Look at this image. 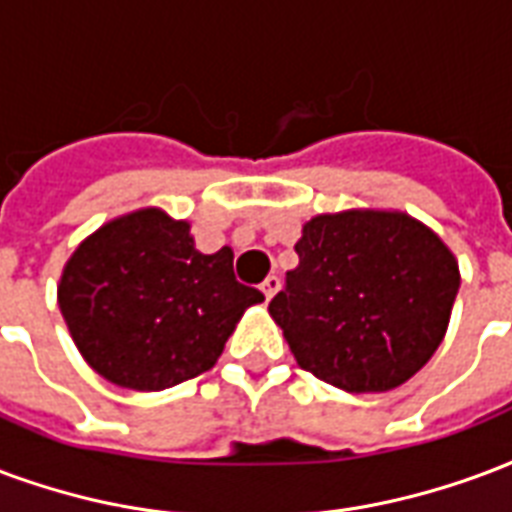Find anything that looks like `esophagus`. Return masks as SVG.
<instances>
[{
	"label": "esophagus",
	"mask_w": 512,
	"mask_h": 512,
	"mask_svg": "<svg viewBox=\"0 0 512 512\" xmlns=\"http://www.w3.org/2000/svg\"><path fill=\"white\" fill-rule=\"evenodd\" d=\"M260 290H263V295H266V301H271L276 295V290H279V276H268L266 282L260 285Z\"/></svg>",
	"instance_id": "1"
}]
</instances>
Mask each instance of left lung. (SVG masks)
Listing matches in <instances>:
<instances>
[{
	"mask_svg": "<svg viewBox=\"0 0 512 512\" xmlns=\"http://www.w3.org/2000/svg\"><path fill=\"white\" fill-rule=\"evenodd\" d=\"M268 314L304 372L347 393H385L418 374L448 331L461 271L420 219L391 208L317 214Z\"/></svg>",
	"mask_w": 512,
	"mask_h": 512,
	"instance_id": "1",
	"label": "left lung"
}]
</instances>
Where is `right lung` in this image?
I'll return each mask as SVG.
<instances>
[{
    "label": "right lung",
    "instance_id": "right-lung-1",
    "mask_svg": "<svg viewBox=\"0 0 512 512\" xmlns=\"http://www.w3.org/2000/svg\"><path fill=\"white\" fill-rule=\"evenodd\" d=\"M56 301L94 372L149 393L208 372L263 293L236 282L230 246L203 255L187 219L149 206L75 246Z\"/></svg>",
    "mask_w": 512,
    "mask_h": 512
}]
</instances>
